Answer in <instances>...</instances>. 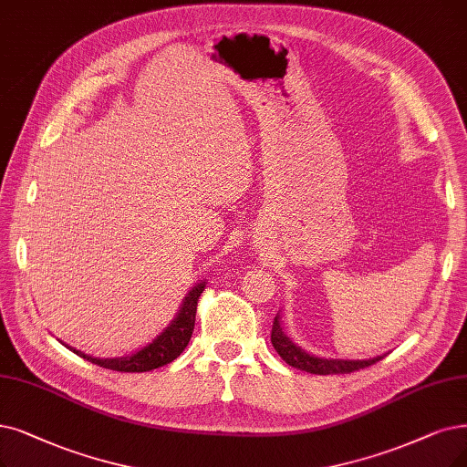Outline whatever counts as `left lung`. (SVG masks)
<instances>
[{"label":"left lung","mask_w":467,"mask_h":467,"mask_svg":"<svg viewBox=\"0 0 467 467\" xmlns=\"http://www.w3.org/2000/svg\"><path fill=\"white\" fill-rule=\"evenodd\" d=\"M272 345L277 350L279 357H282L289 366L308 371V374H316V376H329V374H350V371H357L362 368H368L371 364L379 362L385 354L381 357H374L368 360H345V358H324V357H316L312 352H306L305 348L298 347L296 343L291 341V337H287V333L284 331L282 326V316L274 318V326H272Z\"/></svg>","instance_id":"8db88e82"}]
</instances>
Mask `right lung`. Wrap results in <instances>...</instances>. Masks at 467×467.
I'll list each match as a JSON object with an SVG mask.
<instances>
[{"label": "right lung", "instance_id": "right-lung-1", "mask_svg": "<svg viewBox=\"0 0 467 467\" xmlns=\"http://www.w3.org/2000/svg\"><path fill=\"white\" fill-rule=\"evenodd\" d=\"M204 284L207 282H201L195 284L188 295L183 296V301L180 305V310L176 312L174 320L162 329L161 335L145 345L143 348L136 350L130 354V357H120V358H96V357H89V354H84L82 350L72 348L68 345H63L67 348H70L74 354H78L84 360L91 362V364H98L101 368L107 369H115V371H130V374H134V371H149V369H155L161 368L164 364H171L172 360H176L182 350L188 347L190 339H192V333H193V326H195V314H197V301L201 293L204 291Z\"/></svg>", "mask_w": 467, "mask_h": 467}]
</instances>
